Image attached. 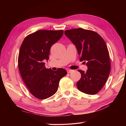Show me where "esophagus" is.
<instances>
[{
	"mask_svg": "<svg viewBox=\"0 0 126 126\" xmlns=\"http://www.w3.org/2000/svg\"><path fill=\"white\" fill-rule=\"evenodd\" d=\"M72 71H73V70H70V69H67V70L68 73H71V72H72Z\"/></svg>",
	"mask_w": 126,
	"mask_h": 126,
	"instance_id": "34e87169",
	"label": "esophagus"
}]
</instances>
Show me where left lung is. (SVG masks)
Returning <instances> with one entry per match:
<instances>
[{"instance_id":"left-lung-1","label":"left lung","mask_w":126,"mask_h":126,"mask_svg":"<svg viewBox=\"0 0 126 126\" xmlns=\"http://www.w3.org/2000/svg\"><path fill=\"white\" fill-rule=\"evenodd\" d=\"M64 35L76 46L80 61H84L88 67L86 72L78 70L81 75L78 89L86 94H97L106 83L111 68L104 40L98 33L82 28L65 30Z\"/></svg>"}]
</instances>
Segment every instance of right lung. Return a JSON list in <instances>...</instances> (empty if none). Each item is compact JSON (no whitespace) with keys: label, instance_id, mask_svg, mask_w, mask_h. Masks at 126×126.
I'll return each instance as SVG.
<instances>
[{"label":"right lung","instance_id":"add662e5","mask_svg":"<svg viewBox=\"0 0 126 126\" xmlns=\"http://www.w3.org/2000/svg\"><path fill=\"white\" fill-rule=\"evenodd\" d=\"M63 30H40L27 36L21 45L18 67L22 80L30 93L44 99L58 89L61 78L67 72L63 68L56 71L47 69L44 63L49 59L51 47L63 35Z\"/></svg>","mask_w":126,"mask_h":126}]
</instances>
